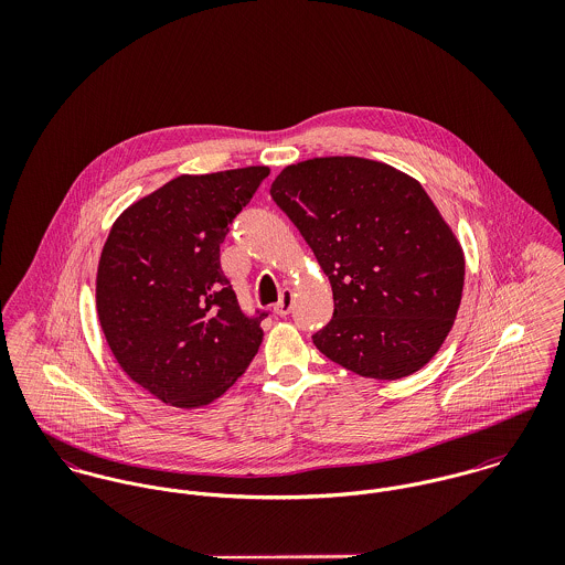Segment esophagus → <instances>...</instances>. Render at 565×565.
I'll return each instance as SVG.
<instances>
[{
  "instance_id": "obj_1",
  "label": "esophagus",
  "mask_w": 565,
  "mask_h": 565,
  "mask_svg": "<svg viewBox=\"0 0 565 565\" xmlns=\"http://www.w3.org/2000/svg\"><path fill=\"white\" fill-rule=\"evenodd\" d=\"M291 309H294V291H291V289H285L282 296H280V302L274 305V313L280 316V318H285V316L291 313Z\"/></svg>"
}]
</instances>
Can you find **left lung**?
<instances>
[{"mask_svg":"<svg viewBox=\"0 0 565 565\" xmlns=\"http://www.w3.org/2000/svg\"><path fill=\"white\" fill-rule=\"evenodd\" d=\"M332 287L313 343L379 381L422 370L448 337L466 258L422 184L385 162L326 157L285 167L269 189Z\"/></svg>","mask_w":565,"mask_h":565,"instance_id":"left-lung-1","label":"left lung"}]
</instances>
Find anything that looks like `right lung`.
Here are the masks:
<instances>
[{"label": "right lung", "mask_w": 565, "mask_h": 565, "mask_svg": "<svg viewBox=\"0 0 565 565\" xmlns=\"http://www.w3.org/2000/svg\"><path fill=\"white\" fill-rule=\"evenodd\" d=\"M269 167L178 175L128 206L104 243L95 300L119 367L164 404L217 401L263 341L220 265V245Z\"/></svg>", "instance_id": "obj_1"}]
</instances>
